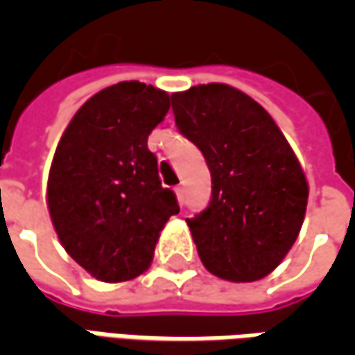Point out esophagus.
<instances>
[{
  "instance_id": "34e87169",
  "label": "esophagus",
  "mask_w": 355,
  "mask_h": 355,
  "mask_svg": "<svg viewBox=\"0 0 355 355\" xmlns=\"http://www.w3.org/2000/svg\"><path fill=\"white\" fill-rule=\"evenodd\" d=\"M175 193H177L178 203L182 205V203H184V188H182V186H177V188H175Z\"/></svg>"
}]
</instances>
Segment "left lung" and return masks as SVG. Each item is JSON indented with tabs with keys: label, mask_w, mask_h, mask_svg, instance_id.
<instances>
[{
	"label": "left lung",
	"mask_w": 355,
	"mask_h": 355,
	"mask_svg": "<svg viewBox=\"0 0 355 355\" xmlns=\"http://www.w3.org/2000/svg\"><path fill=\"white\" fill-rule=\"evenodd\" d=\"M178 131L200 148L211 171V201L186 218L211 274L257 282L279 266L297 241L308 182L272 116L224 83L173 93Z\"/></svg>",
	"instance_id": "1"
}]
</instances>
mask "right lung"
Returning a JSON list of instances; mask_svg holds the SVG:
<instances>
[{"mask_svg":"<svg viewBox=\"0 0 355 355\" xmlns=\"http://www.w3.org/2000/svg\"><path fill=\"white\" fill-rule=\"evenodd\" d=\"M169 101L140 81L116 83L76 112L58 142L47 182L51 220L66 253L101 282L142 274L159 232L180 211L148 150Z\"/></svg>","mask_w":355,"mask_h":355,"instance_id":"add662e5","label":"right lung"}]
</instances>
